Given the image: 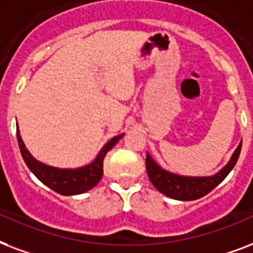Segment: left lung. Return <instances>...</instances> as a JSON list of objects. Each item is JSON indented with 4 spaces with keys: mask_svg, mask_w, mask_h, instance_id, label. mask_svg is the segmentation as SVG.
<instances>
[{
    "mask_svg": "<svg viewBox=\"0 0 253 253\" xmlns=\"http://www.w3.org/2000/svg\"><path fill=\"white\" fill-rule=\"evenodd\" d=\"M240 150L242 142L232 154L230 162L219 173L211 177H182L177 174H171L162 169L161 166H158L149 153L146 154V171L154 187L164 195L178 201H194L210 193L228 175L238 162Z\"/></svg>",
    "mask_w": 253,
    "mask_h": 253,
    "instance_id": "left-lung-1",
    "label": "left lung"
}]
</instances>
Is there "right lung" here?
I'll return each instance as SVG.
<instances>
[{"mask_svg":"<svg viewBox=\"0 0 253 253\" xmlns=\"http://www.w3.org/2000/svg\"><path fill=\"white\" fill-rule=\"evenodd\" d=\"M123 134L113 137L104 145V148L100 150L95 161L91 162L89 165L79 168V169H56L52 166H47L42 162L37 161L29 150L25 148L22 138L19 136L18 129H17V140H18L19 150L22 154L23 161L27 168L33 171L35 177L39 181L43 182L47 187L56 191L62 195H76V194H83L92 187H95L103 177V161H104L105 154L117 144Z\"/></svg>","mask_w":253,"mask_h":253,"instance_id":"add662e5","label":"right lung"}]
</instances>
